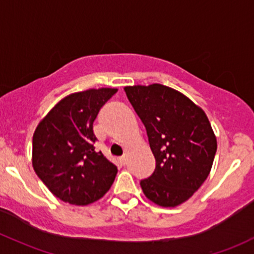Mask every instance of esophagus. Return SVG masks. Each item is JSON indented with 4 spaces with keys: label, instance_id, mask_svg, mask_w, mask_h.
Returning a JSON list of instances; mask_svg holds the SVG:
<instances>
[{
    "label": "esophagus",
    "instance_id": "obj_1",
    "mask_svg": "<svg viewBox=\"0 0 254 254\" xmlns=\"http://www.w3.org/2000/svg\"><path fill=\"white\" fill-rule=\"evenodd\" d=\"M121 163H122V165H125V164H127V157H125V155H123V157L121 158Z\"/></svg>",
    "mask_w": 254,
    "mask_h": 254
}]
</instances>
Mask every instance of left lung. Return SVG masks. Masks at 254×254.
Returning <instances> with one entry per match:
<instances>
[{"label": "left lung", "mask_w": 254, "mask_h": 254, "mask_svg": "<svg viewBox=\"0 0 254 254\" xmlns=\"http://www.w3.org/2000/svg\"><path fill=\"white\" fill-rule=\"evenodd\" d=\"M146 127L155 169L141 180L144 195L174 207L193 195L207 178L217 150L204 111L175 89L161 84L124 89Z\"/></svg>", "instance_id": "8db88e82"}]
</instances>
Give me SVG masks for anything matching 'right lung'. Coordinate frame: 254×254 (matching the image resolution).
<instances>
[{
    "instance_id": "1",
    "label": "right lung",
    "mask_w": 254,
    "mask_h": 254,
    "mask_svg": "<svg viewBox=\"0 0 254 254\" xmlns=\"http://www.w3.org/2000/svg\"><path fill=\"white\" fill-rule=\"evenodd\" d=\"M116 93L117 89L101 88L68 95L44 117L33 133L35 172L63 201L91 204L113 185L118 169L101 152H95L93 124Z\"/></svg>"
}]
</instances>
